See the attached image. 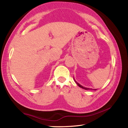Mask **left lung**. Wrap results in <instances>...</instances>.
I'll use <instances>...</instances> for the list:
<instances>
[{"label": "left lung", "mask_w": 128, "mask_h": 128, "mask_svg": "<svg viewBox=\"0 0 128 128\" xmlns=\"http://www.w3.org/2000/svg\"><path fill=\"white\" fill-rule=\"evenodd\" d=\"M74 81L76 82V83L77 84V85L79 86V87H80V88H84V89H85V90H90V89H91V90H93V89H92V88H85V87H83V86H81V85H80V84L78 83V82H77L76 81H75V80H74ZM94 90H96V89H94Z\"/></svg>", "instance_id": "obj_1"}]
</instances>
